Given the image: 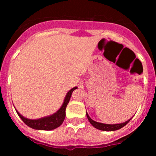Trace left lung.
<instances>
[{"instance_id":"obj_1","label":"left lung","mask_w":156,"mask_h":156,"mask_svg":"<svg viewBox=\"0 0 156 156\" xmlns=\"http://www.w3.org/2000/svg\"><path fill=\"white\" fill-rule=\"evenodd\" d=\"M87 117L88 120L90 122V124L94 126V127L97 128V129H100V130H105V131H114V130H117V129H121L122 127H123L124 126H126L128 122H129L130 119L126 121L125 122H122V123H119V124H105V123H101V122H96V121L91 119L89 115L87 113Z\"/></svg>"}]
</instances>
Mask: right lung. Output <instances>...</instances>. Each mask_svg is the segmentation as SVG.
<instances>
[{
	"label": "right lung",
	"instance_id": "1",
	"mask_svg": "<svg viewBox=\"0 0 156 156\" xmlns=\"http://www.w3.org/2000/svg\"><path fill=\"white\" fill-rule=\"evenodd\" d=\"M76 88V87L72 88L71 90L66 94V98L64 99V102H63L61 108H59L55 113L49 115V116L43 117V118L38 119H30L23 116L16 109V111L18 115H19V116L21 118L22 120L30 127L35 129H41V130H51V129H55V128L58 127V126L62 124L65 117H66V106H67L69 101L72 93Z\"/></svg>",
	"mask_w": 156,
	"mask_h": 156
}]
</instances>
